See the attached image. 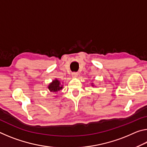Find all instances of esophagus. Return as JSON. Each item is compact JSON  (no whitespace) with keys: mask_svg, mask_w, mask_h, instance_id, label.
I'll return each instance as SVG.
<instances>
[{"mask_svg":"<svg viewBox=\"0 0 147 147\" xmlns=\"http://www.w3.org/2000/svg\"><path fill=\"white\" fill-rule=\"evenodd\" d=\"M78 74L77 73H72V77H73V78H77V77H78Z\"/></svg>","mask_w":147,"mask_h":147,"instance_id":"34e87169","label":"esophagus"}]
</instances>
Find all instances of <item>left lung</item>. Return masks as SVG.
I'll return each mask as SVG.
<instances>
[{
  "instance_id": "1",
  "label": "left lung",
  "mask_w": 147,
  "mask_h": 147,
  "mask_svg": "<svg viewBox=\"0 0 147 147\" xmlns=\"http://www.w3.org/2000/svg\"><path fill=\"white\" fill-rule=\"evenodd\" d=\"M91 86H92V87H94V84H93V83L91 84Z\"/></svg>"
}]
</instances>
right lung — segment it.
<instances>
[{"instance_id": "add662e5", "label": "right lung", "mask_w": 147, "mask_h": 147, "mask_svg": "<svg viewBox=\"0 0 147 147\" xmlns=\"http://www.w3.org/2000/svg\"><path fill=\"white\" fill-rule=\"evenodd\" d=\"M63 84L60 82V81L57 78H55L52 81V82L49 84L47 88L49 89L50 92L53 93H56L57 92L60 91L61 89H63Z\"/></svg>"}]
</instances>
